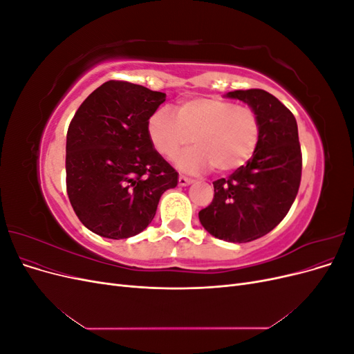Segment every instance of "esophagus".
Here are the masks:
<instances>
[{
    "mask_svg": "<svg viewBox=\"0 0 354 354\" xmlns=\"http://www.w3.org/2000/svg\"><path fill=\"white\" fill-rule=\"evenodd\" d=\"M192 181H194V180H190V178L185 177V176H180V177H178V185H180V186H187V185L192 183Z\"/></svg>",
    "mask_w": 354,
    "mask_h": 354,
    "instance_id": "34e87169",
    "label": "esophagus"
}]
</instances>
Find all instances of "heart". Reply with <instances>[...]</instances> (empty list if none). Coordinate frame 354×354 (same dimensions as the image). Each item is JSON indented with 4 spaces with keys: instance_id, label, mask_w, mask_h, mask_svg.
Masks as SVG:
<instances>
[{
    "instance_id": "1",
    "label": "heart",
    "mask_w": 354,
    "mask_h": 354,
    "mask_svg": "<svg viewBox=\"0 0 354 354\" xmlns=\"http://www.w3.org/2000/svg\"><path fill=\"white\" fill-rule=\"evenodd\" d=\"M147 137L167 159L176 158L192 140L195 147L177 159L181 171L199 173L211 167L216 174H227L254 156L261 124L250 106L217 97H192L177 104L176 116L167 109L149 116Z\"/></svg>"
}]
</instances>
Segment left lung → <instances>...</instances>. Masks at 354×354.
Returning <instances> with one entry per match:
<instances>
[{
  "instance_id": "obj_1",
  "label": "left lung",
  "mask_w": 354,
  "mask_h": 354,
  "mask_svg": "<svg viewBox=\"0 0 354 354\" xmlns=\"http://www.w3.org/2000/svg\"><path fill=\"white\" fill-rule=\"evenodd\" d=\"M260 118L261 137L254 156L227 178L214 181V199L199 221L218 239L243 243L272 232L288 214L301 181V147L295 116L260 88L226 94Z\"/></svg>"
}]
</instances>
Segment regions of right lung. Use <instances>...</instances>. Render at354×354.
Listing matches in <instances>:
<instances>
[{
	"mask_svg": "<svg viewBox=\"0 0 354 354\" xmlns=\"http://www.w3.org/2000/svg\"><path fill=\"white\" fill-rule=\"evenodd\" d=\"M165 93L108 81L82 102L66 136V190L88 230L127 239L153 220L160 196L178 183L177 171L147 137V120Z\"/></svg>",
	"mask_w": 354,
	"mask_h": 354,
	"instance_id": "right-lung-1",
	"label": "right lung"
}]
</instances>
